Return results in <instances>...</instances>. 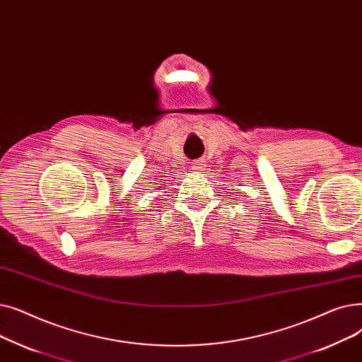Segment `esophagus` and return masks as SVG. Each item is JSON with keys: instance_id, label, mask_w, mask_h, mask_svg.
I'll use <instances>...</instances> for the list:
<instances>
[{"instance_id": "34e87169", "label": "esophagus", "mask_w": 362, "mask_h": 362, "mask_svg": "<svg viewBox=\"0 0 362 362\" xmlns=\"http://www.w3.org/2000/svg\"><path fill=\"white\" fill-rule=\"evenodd\" d=\"M192 169L193 170H203L204 169V162L203 160H194L192 163Z\"/></svg>"}]
</instances>
